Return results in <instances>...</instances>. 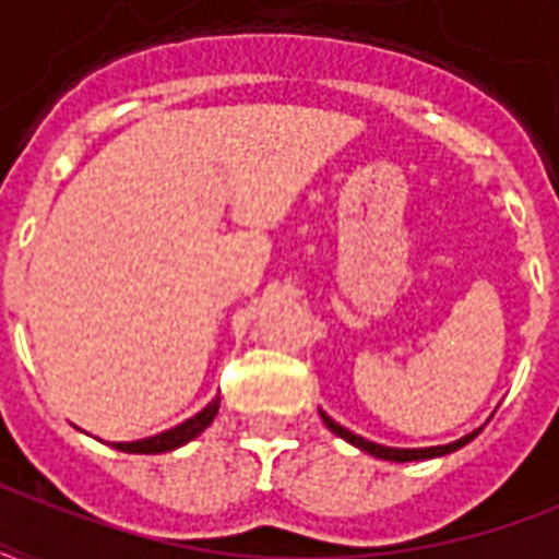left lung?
<instances>
[{
  "label": "left lung",
  "mask_w": 559,
  "mask_h": 559,
  "mask_svg": "<svg viewBox=\"0 0 559 559\" xmlns=\"http://www.w3.org/2000/svg\"><path fill=\"white\" fill-rule=\"evenodd\" d=\"M324 420V426L331 429L333 435H340L342 441L354 443V447H359L362 452H368V455H373V459H382V461H426V459H441V455H450V452L461 450L464 443H469L473 438H476L481 429H476V432L464 435V438H459V441L447 443V447H424V450H397V447H382V443H373V441H366V438H359V435H354L350 429H345V426H340L333 417H328L324 412H319Z\"/></svg>",
  "instance_id": "obj_1"
}]
</instances>
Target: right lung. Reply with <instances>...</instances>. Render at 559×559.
Segmentation results:
<instances>
[{"instance_id":"1","label":"right lung","mask_w":559,"mask_h":559,"mask_svg":"<svg viewBox=\"0 0 559 559\" xmlns=\"http://www.w3.org/2000/svg\"><path fill=\"white\" fill-rule=\"evenodd\" d=\"M217 408H219V397H214L209 406L202 408V412H197L193 417H188L186 424L174 426V429H168V432L153 435V438H144V441L112 443V447H116V450H121V452H139V455H159V452L179 450L182 443L193 441L197 435L209 429L211 420L217 417Z\"/></svg>"}]
</instances>
